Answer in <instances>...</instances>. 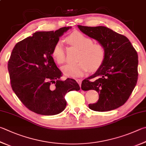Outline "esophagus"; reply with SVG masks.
Masks as SVG:
<instances>
[{
    "mask_svg": "<svg viewBox=\"0 0 146 146\" xmlns=\"http://www.w3.org/2000/svg\"><path fill=\"white\" fill-rule=\"evenodd\" d=\"M76 82L79 84V86H80V87H81V84H82V80H80V79H76Z\"/></svg>",
    "mask_w": 146,
    "mask_h": 146,
    "instance_id": "1",
    "label": "esophagus"
}]
</instances>
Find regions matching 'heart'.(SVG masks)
Wrapping results in <instances>:
<instances>
[{"instance_id": "obj_1", "label": "heart", "mask_w": 146, "mask_h": 146, "mask_svg": "<svg viewBox=\"0 0 146 146\" xmlns=\"http://www.w3.org/2000/svg\"><path fill=\"white\" fill-rule=\"evenodd\" d=\"M66 40L71 45L80 49L76 64H68L61 68L64 75L70 78H78L84 76L89 69L96 71L104 62L106 55L105 47L99 43H93V40L78 32L73 33L67 37ZM52 57L59 64L66 61V54L63 42L59 40L52 48Z\"/></svg>"}]
</instances>
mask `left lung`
I'll use <instances>...</instances> for the list:
<instances>
[{"label":"left lung","instance_id":"1","mask_svg":"<svg viewBox=\"0 0 146 146\" xmlns=\"http://www.w3.org/2000/svg\"><path fill=\"white\" fill-rule=\"evenodd\" d=\"M84 34L105 47L104 62L93 75L82 81L84 91L95 90L98 102L90 109L107 112L123 105L135 87L138 79V55L129 39L104 26L78 25Z\"/></svg>","mask_w":146,"mask_h":146}]
</instances>
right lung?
<instances>
[{
	"label": "right lung",
	"instance_id": "1",
	"mask_svg": "<svg viewBox=\"0 0 146 146\" xmlns=\"http://www.w3.org/2000/svg\"><path fill=\"white\" fill-rule=\"evenodd\" d=\"M71 28L36 32L12 50L7 67L13 91L26 107L38 114L62 112L67 105L65 94L80 90L73 79L60 80L62 72L52 56L55 43Z\"/></svg>",
	"mask_w": 146,
	"mask_h": 146
}]
</instances>
